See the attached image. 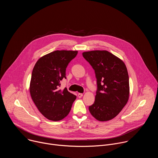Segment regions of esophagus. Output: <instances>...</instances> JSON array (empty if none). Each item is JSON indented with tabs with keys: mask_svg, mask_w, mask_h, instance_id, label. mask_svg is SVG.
Instances as JSON below:
<instances>
[{
	"mask_svg": "<svg viewBox=\"0 0 158 158\" xmlns=\"http://www.w3.org/2000/svg\"><path fill=\"white\" fill-rule=\"evenodd\" d=\"M77 96H78V98H82V97L83 96V94H82V93H79L78 95H77Z\"/></svg>",
	"mask_w": 158,
	"mask_h": 158,
	"instance_id": "esophagus-1",
	"label": "esophagus"
}]
</instances>
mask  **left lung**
I'll list each match as a JSON object with an SVG mask.
<instances>
[{"label":"left lung","instance_id":"1","mask_svg":"<svg viewBox=\"0 0 158 158\" xmlns=\"http://www.w3.org/2000/svg\"><path fill=\"white\" fill-rule=\"evenodd\" d=\"M82 56L93 67L97 79L95 101L89 110L99 121L111 120L119 114L129 99L126 66L121 59L107 51L84 52Z\"/></svg>","mask_w":158,"mask_h":158}]
</instances>
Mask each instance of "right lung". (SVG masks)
I'll list each match as a JSON object with an SVG mask.
<instances>
[{
  "mask_svg": "<svg viewBox=\"0 0 158 158\" xmlns=\"http://www.w3.org/2000/svg\"><path fill=\"white\" fill-rule=\"evenodd\" d=\"M77 51H55L41 57L35 63L29 86L31 98L40 113L53 121L69 114L76 96L66 88L59 89L66 79L65 70Z\"/></svg>",
  "mask_w": 158,
  "mask_h": 158,
  "instance_id": "right-lung-1",
  "label": "right lung"
}]
</instances>
